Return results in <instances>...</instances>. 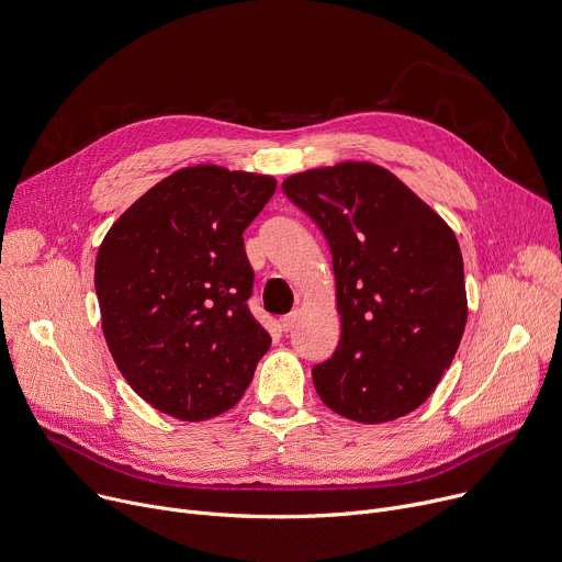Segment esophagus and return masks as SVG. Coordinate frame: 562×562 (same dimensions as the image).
<instances>
[{"label": "esophagus", "mask_w": 562, "mask_h": 562, "mask_svg": "<svg viewBox=\"0 0 562 562\" xmlns=\"http://www.w3.org/2000/svg\"><path fill=\"white\" fill-rule=\"evenodd\" d=\"M297 316H300L297 312H291V314L282 316V318H280V325H282V329H284V331H291V329H293V325H295V321H297Z\"/></svg>", "instance_id": "1"}]
</instances>
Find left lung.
I'll list each match as a JSON object with an SVG mask.
<instances>
[{
    "label": "left lung",
    "instance_id": "obj_1",
    "mask_svg": "<svg viewBox=\"0 0 562 562\" xmlns=\"http://www.w3.org/2000/svg\"><path fill=\"white\" fill-rule=\"evenodd\" d=\"M282 190L331 250L340 340L312 370L318 396L359 424L417 411L450 368L469 318L452 228L370 161L297 172Z\"/></svg>",
    "mask_w": 562,
    "mask_h": 562
}]
</instances>
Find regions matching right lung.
Listing matches in <instances>:
<instances>
[{"mask_svg":"<svg viewBox=\"0 0 562 562\" xmlns=\"http://www.w3.org/2000/svg\"><path fill=\"white\" fill-rule=\"evenodd\" d=\"M276 179L188 166L138 196L95 255V295L112 359L132 390L181 419L241 398L271 347L252 318L244 237Z\"/></svg>","mask_w":562,"mask_h":562,"instance_id":"right-lung-1","label":"right lung"}]
</instances>
